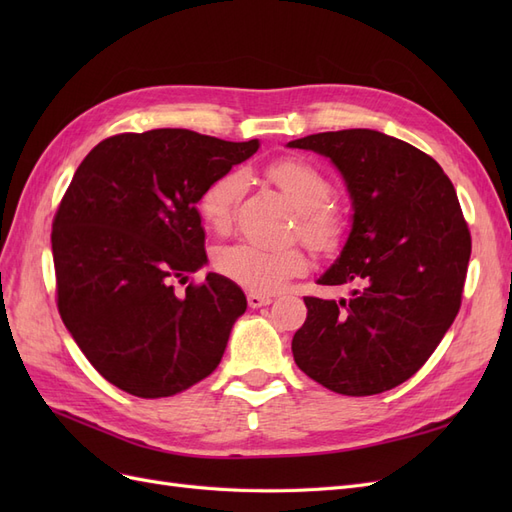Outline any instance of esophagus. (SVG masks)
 I'll list each match as a JSON object with an SVG mask.
<instances>
[{
  "label": "esophagus",
  "mask_w": 512,
  "mask_h": 512,
  "mask_svg": "<svg viewBox=\"0 0 512 512\" xmlns=\"http://www.w3.org/2000/svg\"><path fill=\"white\" fill-rule=\"evenodd\" d=\"M273 299L269 297V294H260V292H250L247 294V305H250L252 309H258L262 305H269Z\"/></svg>",
  "instance_id": "1"
}]
</instances>
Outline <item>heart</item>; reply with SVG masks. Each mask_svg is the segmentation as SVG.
Here are the masks:
<instances>
[{
  "mask_svg": "<svg viewBox=\"0 0 512 512\" xmlns=\"http://www.w3.org/2000/svg\"><path fill=\"white\" fill-rule=\"evenodd\" d=\"M267 175L284 192L288 203L297 211L299 235L318 252H331L342 239V218L329 205L335 196L331 179L299 158H282L267 166ZM245 190L243 170H226L213 179L198 198V213L203 222L224 232L232 222V213ZM215 267L235 282L252 292H273L290 277H297L307 269V258L301 247H262L254 243L228 245L215 256Z\"/></svg>",
  "mask_w": 512,
  "mask_h": 512,
  "instance_id": "b5f03b06",
  "label": "heart"
}]
</instances>
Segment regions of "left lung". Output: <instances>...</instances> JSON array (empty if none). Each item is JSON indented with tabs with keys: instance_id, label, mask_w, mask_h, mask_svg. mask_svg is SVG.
Segmentation results:
<instances>
[{
	"instance_id": "obj_1",
	"label": "left lung",
	"mask_w": 512,
	"mask_h": 512,
	"mask_svg": "<svg viewBox=\"0 0 512 512\" xmlns=\"http://www.w3.org/2000/svg\"><path fill=\"white\" fill-rule=\"evenodd\" d=\"M342 170L354 218L322 286L350 297H303L294 363L329 391L367 397L412 378L461 307L472 237L451 179L421 149L376 130L320 132L288 143Z\"/></svg>"
}]
</instances>
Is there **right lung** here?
Wrapping results in <instances>:
<instances>
[{"label":"right lung","instance_id":"obj_1","mask_svg":"<svg viewBox=\"0 0 512 512\" xmlns=\"http://www.w3.org/2000/svg\"><path fill=\"white\" fill-rule=\"evenodd\" d=\"M258 141L160 128L104 138L76 168L53 220L57 309L87 361L143 399L183 393L220 365L243 290L209 273L196 203Z\"/></svg>","mask_w":512,"mask_h":512}]
</instances>
